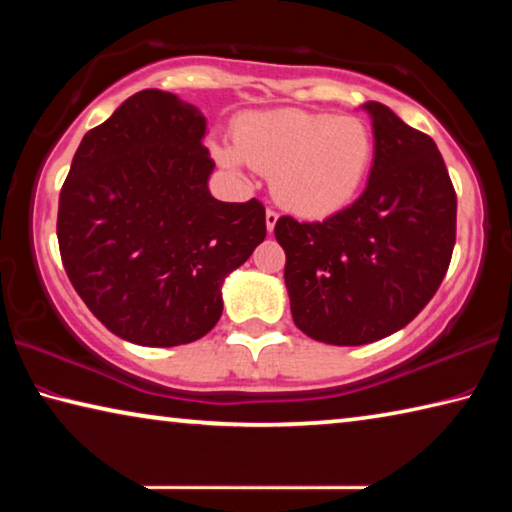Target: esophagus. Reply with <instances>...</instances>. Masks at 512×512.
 Instances as JSON below:
<instances>
[{
	"label": "esophagus",
	"instance_id": "1",
	"mask_svg": "<svg viewBox=\"0 0 512 512\" xmlns=\"http://www.w3.org/2000/svg\"><path fill=\"white\" fill-rule=\"evenodd\" d=\"M277 219H280V216H277V212H273V210H266V230H268V232H273Z\"/></svg>",
	"mask_w": 512,
	"mask_h": 512
}]
</instances>
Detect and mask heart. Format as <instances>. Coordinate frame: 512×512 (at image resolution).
I'll list each match as a JSON object with an SVG mask.
<instances>
[{
	"instance_id": "1",
	"label": "heart",
	"mask_w": 512,
	"mask_h": 512,
	"mask_svg": "<svg viewBox=\"0 0 512 512\" xmlns=\"http://www.w3.org/2000/svg\"><path fill=\"white\" fill-rule=\"evenodd\" d=\"M375 155L370 128L359 117L298 108L259 110L239 117L235 146H216L225 169L273 173V196L305 219L341 212L366 183Z\"/></svg>"
}]
</instances>
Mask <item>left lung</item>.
<instances>
[{"label": "left lung", "instance_id": "left-lung-1", "mask_svg": "<svg viewBox=\"0 0 512 512\" xmlns=\"http://www.w3.org/2000/svg\"><path fill=\"white\" fill-rule=\"evenodd\" d=\"M361 110L375 135L363 194L320 223H275L293 323L329 345H366L409 325L456 241V194L436 142L377 101Z\"/></svg>", "mask_w": 512, "mask_h": 512}]
</instances>
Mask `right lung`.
I'll return each mask as SVG.
<instances>
[{"label": "right lung", "instance_id": "1", "mask_svg": "<svg viewBox=\"0 0 512 512\" xmlns=\"http://www.w3.org/2000/svg\"><path fill=\"white\" fill-rule=\"evenodd\" d=\"M207 119L162 90L126 99L74 153L58 203L69 282L119 339L198 341L219 323L221 287L266 237L264 205L216 201Z\"/></svg>", "mask_w": 512, "mask_h": 512}]
</instances>
